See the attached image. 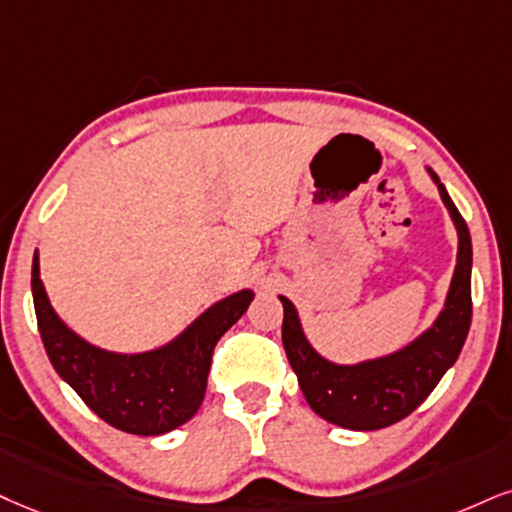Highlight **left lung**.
<instances>
[{
  "label": "left lung",
  "mask_w": 512,
  "mask_h": 512,
  "mask_svg": "<svg viewBox=\"0 0 512 512\" xmlns=\"http://www.w3.org/2000/svg\"><path fill=\"white\" fill-rule=\"evenodd\" d=\"M427 173L439 187L441 201L449 208V216L456 225L458 256L444 308L425 332L387 356L353 365L332 363L306 339L296 306L287 296H280L285 308L282 344L308 406L320 418L344 430H382L413 413L432 394L444 372L458 361L468 337L472 320L470 230L437 173L432 168H427Z\"/></svg>",
  "instance_id": "obj_1"
}]
</instances>
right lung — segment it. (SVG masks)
<instances>
[{
    "label": "right lung",
    "instance_id": "obj_1",
    "mask_svg": "<svg viewBox=\"0 0 512 512\" xmlns=\"http://www.w3.org/2000/svg\"><path fill=\"white\" fill-rule=\"evenodd\" d=\"M30 285L42 344L61 380L104 422L140 437L166 434L194 418L204 401L218 339L254 301V292L242 289L206 308L159 349L116 353L85 342L56 315L40 280L37 251Z\"/></svg>",
    "mask_w": 512,
    "mask_h": 512
}]
</instances>
